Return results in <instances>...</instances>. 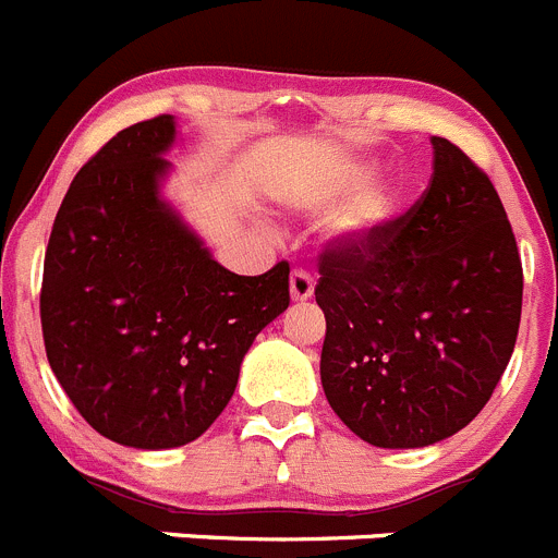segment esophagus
<instances>
[{"label":"esophagus","instance_id":"obj_1","mask_svg":"<svg viewBox=\"0 0 558 558\" xmlns=\"http://www.w3.org/2000/svg\"><path fill=\"white\" fill-rule=\"evenodd\" d=\"M289 291H291V300H296V303L311 300V296H314V278H311L305 269H294L289 278Z\"/></svg>","mask_w":558,"mask_h":558}]
</instances>
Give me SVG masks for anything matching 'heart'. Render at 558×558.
I'll return each mask as SVG.
<instances>
[{
  "mask_svg": "<svg viewBox=\"0 0 558 558\" xmlns=\"http://www.w3.org/2000/svg\"><path fill=\"white\" fill-rule=\"evenodd\" d=\"M374 168L355 165L332 179L322 181L319 186L305 192L303 206L311 211H330V208L345 206L336 220V233L350 239H366L385 226L397 211V195L388 186H372Z\"/></svg>",
  "mask_w": 558,
  "mask_h": 558,
  "instance_id": "heart-1",
  "label": "heart"
}]
</instances>
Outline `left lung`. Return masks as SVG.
Returning <instances> with one entry per match:
<instances>
[{
	"label": "left lung",
	"mask_w": 558,
	"mask_h": 558,
	"mask_svg": "<svg viewBox=\"0 0 558 558\" xmlns=\"http://www.w3.org/2000/svg\"><path fill=\"white\" fill-rule=\"evenodd\" d=\"M424 195L366 239L319 255L322 388L379 449H421L471 424L512 357L523 264L496 186L432 137Z\"/></svg>",
	"instance_id": "obj_1"
}]
</instances>
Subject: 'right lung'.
Listing matches in <instances>:
<instances>
[{"instance_id": "right-lung-1", "label": "right lung", "mask_w": 558, "mask_h": 558, "mask_svg": "<svg viewBox=\"0 0 558 558\" xmlns=\"http://www.w3.org/2000/svg\"><path fill=\"white\" fill-rule=\"evenodd\" d=\"M170 114L114 134L51 226L40 327L82 418L132 449L192 444L231 402L244 352L289 308V264L236 275L159 197Z\"/></svg>"}]
</instances>
